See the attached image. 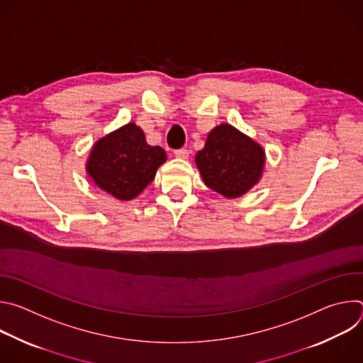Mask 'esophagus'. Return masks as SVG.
Returning a JSON list of instances; mask_svg holds the SVG:
<instances>
[{
    "label": "esophagus",
    "mask_w": 363,
    "mask_h": 363,
    "mask_svg": "<svg viewBox=\"0 0 363 363\" xmlns=\"http://www.w3.org/2000/svg\"><path fill=\"white\" fill-rule=\"evenodd\" d=\"M174 153H175L177 158H181V160H186L189 157V150L184 149V147L182 149H177Z\"/></svg>",
    "instance_id": "obj_1"
}]
</instances>
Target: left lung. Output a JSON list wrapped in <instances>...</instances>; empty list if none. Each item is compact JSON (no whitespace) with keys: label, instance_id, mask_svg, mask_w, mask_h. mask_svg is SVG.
Masks as SVG:
<instances>
[{"label":"left lung","instance_id":"obj_1","mask_svg":"<svg viewBox=\"0 0 363 363\" xmlns=\"http://www.w3.org/2000/svg\"><path fill=\"white\" fill-rule=\"evenodd\" d=\"M206 186L227 198H238L262 178L264 149L231 125L214 128L195 157Z\"/></svg>","mask_w":363,"mask_h":363}]
</instances>
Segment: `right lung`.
<instances>
[{
    "instance_id": "obj_1",
    "label": "right lung",
    "mask_w": 363,
    "mask_h": 363,
    "mask_svg": "<svg viewBox=\"0 0 363 363\" xmlns=\"http://www.w3.org/2000/svg\"><path fill=\"white\" fill-rule=\"evenodd\" d=\"M165 161V150L147 145L143 130L130 122L93 145L86 171L99 188L130 201L153 181Z\"/></svg>"
}]
</instances>
